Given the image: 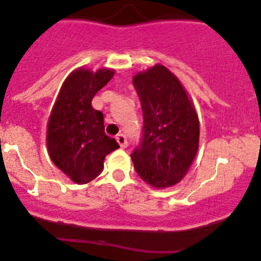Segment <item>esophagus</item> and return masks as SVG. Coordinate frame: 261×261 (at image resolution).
Masks as SVG:
<instances>
[{"instance_id": "esophagus-1", "label": "esophagus", "mask_w": 261, "mask_h": 261, "mask_svg": "<svg viewBox=\"0 0 261 261\" xmlns=\"http://www.w3.org/2000/svg\"><path fill=\"white\" fill-rule=\"evenodd\" d=\"M116 139H117V143L119 144V147L121 148L127 147V139H126V136L123 135V134H118Z\"/></svg>"}]
</instances>
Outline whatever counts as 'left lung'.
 Wrapping results in <instances>:
<instances>
[{
    "instance_id": "8db88e82",
    "label": "left lung",
    "mask_w": 261,
    "mask_h": 261,
    "mask_svg": "<svg viewBox=\"0 0 261 261\" xmlns=\"http://www.w3.org/2000/svg\"><path fill=\"white\" fill-rule=\"evenodd\" d=\"M142 103L143 139L131 160L136 172L155 189L175 186L187 175L199 144L194 104L176 75L161 64L134 75Z\"/></svg>"
}]
</instances>
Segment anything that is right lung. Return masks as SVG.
I'll list each match as a JSON object with an SVG mask.
<instances>
[{"label": "right lung", "mask_w": 261, "mask_h": 261, "mask_svg": "<svg viewBox=\"0 0 261 261\" xmlns=\"http://www.w3.org/2000/svg\"><path fill=\"white\" fill-rule=\"evenodd\" d=\"M114 75L79 68L63 82L47 122L46 145L54 165L77 184H86L103 171L106 155L119 148L104 131V116L91 100Z\"/></svg>", "instance_id": "add662e5"}]
</instances>
